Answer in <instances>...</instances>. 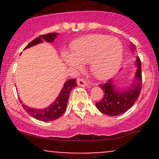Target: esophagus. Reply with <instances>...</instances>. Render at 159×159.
Here are the masks:
<instances>
[{
	"label": "esophagus",
	"mask_w": 159,
	"mask_h": 159,
	"mask_svg": "<svg viewBox=\"0 0 159 159\" xmlns=\"http://www.w3.org/2000/svg\"><path fill=\"white\" fill-rule=\"evenodd\" d=\"M77 83H78V85L81 86V87H84V86L88 85L87 82L84 79H82V78H78L77 80Z\"/></svg>",
	"instance_id": "34e87169"
}]
</instances>
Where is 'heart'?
<instances>
[{
	"label": "heart",
	"instance_id": "heart-1",
	"mask_svg": "<svg viewBox=\"0 0 159 159\" xmlns=\"http://www.w3.org/2000/svg\"><path fill=\"white\" fill-rule=\"evenodd\" d=\"M70 51V54L63 53L65 63L78 68L80 63H89L91 74L99 80L113 76L123 57V46L118 38L99 34L78 38L72 42Z\"/></svg>",
	"mask_w": 159,
	"mask_h": 159
}]
</instances>
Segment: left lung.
<instances>
[{
	"label": "left lung",
	"instance_id": "left-lung-1",
	"mask_svg": "<svg viewBox=\"0 0 159 159\" xmlns=\"http://www.w3.org/2000/svg\"><path fill=\"white\" fill-rule=\"evenodd\" d=\"M132 44L131 49H134ZM136 70L133 83L128 89L119 91L115 89L114 81L108 80L106 83L100 84V88L104 91L102 100L96 103V107L102 113L109 116H117L127 111L137 101L142 90V65L138 57L136 59Z\"/></svg>",
	"mask_w": 159,
	"mask_h": 159
}]
</instances>
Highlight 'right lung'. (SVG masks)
Wrapping results in <instances>:
<instances>
[{
	"instance_id": "1",
	"label": "right lung",
	"mask_w": 159,
	"mask_h": 159,
	"mask_svg": "<svg viewBox=\"0 0 159 159\" xmlns=\"http://www.w3.org/2000/svg\"><path fill=\"white\" fill-rule=\"evenodd\" d=\"M57 33H50L47 34L40 35L39 38H37L36 39L33 40L31 42L29 43L25 49L28 48L32 47L34 45L42 43L43 41H46L48 42H52L57 35ZM77 85L76 78L70 79L67 81L64 84L63 89H61V91L60 92V94L57 98L55 101L51 104L50 106L46 108L43 109H37V108H31L28 106H26L25 104L22 103V101L19 98L20 104H22L23 108L29 114L31 117L34 118L35 119L40 120L42 121H54V120L60 118L64 112L65 111L67 108V102H68V98H69L70 92L74 88H75Z\"/></svg>"
}]
</instances>
